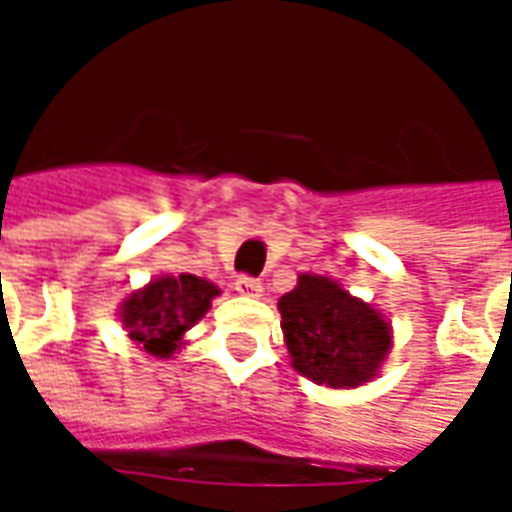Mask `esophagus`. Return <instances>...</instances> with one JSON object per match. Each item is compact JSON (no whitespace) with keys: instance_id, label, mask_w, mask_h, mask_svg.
<instances>
[{"instance_id":"esophagus-1","label":"esophagus","mask_w":512,"mask_h":512,"mask_svg":"<svg viewBox=\"0 0 512 512\" xmlns=\"http://www.w3.org/2000/svg\"><path fill=\"white\" fill-rule=\"evenodd\" d=\"M235 290H238L241 296H260V293H263V285H260L255 277L241 274V277L235 279Z\"/></svg>"}]
</instances>
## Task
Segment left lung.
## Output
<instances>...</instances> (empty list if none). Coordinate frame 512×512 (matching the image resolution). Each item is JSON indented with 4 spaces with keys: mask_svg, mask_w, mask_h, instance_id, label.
<instances>
[{
    "mask_svg": "<svg viewBox=\"0 0 512 512\" xmlns=\"http://www.w3.org/2000/svg\"><path fill=\"white\" fill-rule=\"evenodd\" d=\"M279 312L293 367L315 384L359 386L376 376L392 343L384 318L326 277H299Z\"/></svg>",
    "mask_w": 512,
    "mask_h": 512,
    "instance_id": "obj_1",
    "label": "left lung"
}]
</instances>
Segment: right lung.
I'll return each mask as SVG.
<instances>
[{
	"instance_id": "right-lung-1",
	"label": "right lung",
	"mask_w": 512,
	"mask_h": 512,
	"mask_svg": "<svg viewBox=\"0 0 512 512\" xmlns=\"http://www.w3.org/2000/svg\"><path fill=\"white\" fill-rule=\"evenodd\" d=\"M216 293V285L191 274L156 279L123 304V326L134 343L145 345L147 354L169 356L183 332L211 307Z\"/></svg>"
}]
</instances>
